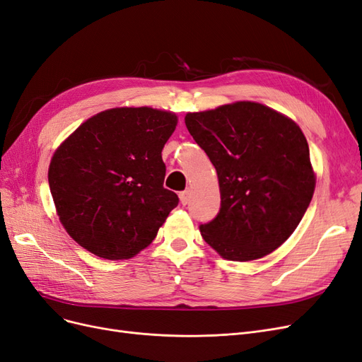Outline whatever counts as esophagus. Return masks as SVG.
Returning <instances> with one entry per match:
<instances>
[{
  "label": "esophagus",
  "mask_w": 362,
  "mask_h": 362,
  "mask_svg": "<svg viewBox=\"0 0 362 362\" xmlns=\"http://www.w3.org/2000/svg\"><path fill=\"white\" fill-rule=\"evenodd\" d=\"M179 198H180V204L186 206L189 203V191H183L179 194Z\"/></svg>",
  "instance_id": "esophagus-1"
}]
</instances>
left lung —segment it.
<instances>
[{"instance_id":"1","label":"left lung","mask_w":362,"mask_h":362,"mask_svg":"<svg viewBox=\"0 0 362 362\" xmlns=\"http://www.w3.org/2000/svg\"><path fill=\"white\" fill-rule=\"evenodd\" d=\"M185 124L218 174L221 209L200 226L203 239L231 262L257 260L281 247L316 188L300 127L251 100L188 112Z\"/></svg>"}]
</instances>
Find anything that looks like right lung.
<instances>
[{"instance_id": "right-lung-1", "label": "right lung", "mask_w": 362, "mask_h": 362, "mask_svg": "<svg viewBox=\"0 0 362 362\" xmlns=\"http://www.w3.org/2000/svg\"><path fill=\"white\" fill-rule=\"evenodd\" d=\"M177 115L150 107L98 112L57 147L48 170L62 226L98 257L127 260L147 248L179 198L164 188L162 148Z\"/></svg>"}]
</instances>
